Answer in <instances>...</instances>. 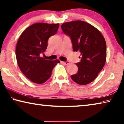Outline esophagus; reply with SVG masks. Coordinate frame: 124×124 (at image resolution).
<instances>
[{"instance_id":"esophagus-1","label":"esophagus","mask_w":124,"mask_h":124,"mask_svg":"<svg viewBox=\"0 0 124 124\" xmlns=\"http://www.w3.org/2000/svg\"><path fill=\"white\" fill-rule=\"evenodd\" d=\"M61 63L64 64H65V65H68V64L70 63V62H68V61H67V62H61Z\"/></svg>"}]
</instances>
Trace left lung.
<instances>
[{
  "mask_svg": "<svg viewBox=\"0 0 124 124\" xmlns=\"http://www.w3.org/2000/svg\"><path fill=\"white\" fill-rule=\"evenodd\" d=\"M64 34L70 37L73 51L80 53V62L76 64L78 72L72 79L80 85L88 84L97 77L107 58V45L101 33L85 21L77 20L61 25Z\"/></svg>",
  "mask_w": 124,
  "mask_h": 124,
  "instance_id": "obj_1",
  "label": "left lung"
}]
</instances>
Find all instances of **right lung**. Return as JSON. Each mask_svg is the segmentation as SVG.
<instances>
[{
    "mask_svg": "<svg viewBox=\"0 0 124 124\" xmlns=\"http://www.w3.org/2000/svg\"><path fill=\"white\" fill-rule=\"evenodd\" d=\"M59 23H36L23 31L17 42L16 57L20 69L27 78L37 84H42L51 76L58 60H45L40 55L47 47L50 37L57 32Z\"/></svg>",
    "mask_w": 124,
    "mask_h": 124,
    "instance_id": "add662e5",
    "label": "right lung"
}]
</instances>
